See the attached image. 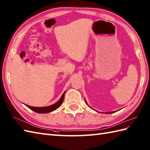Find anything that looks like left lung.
Here are the masks:
<instances>
[{
	"instance_id": "obj_1",
	"label": "left lung",
	"mask_w": 150,
	"mask_h": 150,
	"mask_svg": "<svg viewBox=\"0 0 150 150\" xmlns=\"http://www.w3.org/2000/svg\"><path fill=\"white\" fill-rule=\"evenodd\" d=\"M86 102V101H85ZM116 112V111H114V112H107V114H112V113H114V112Z\"/></svg>"
}]
</instances>
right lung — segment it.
Segmentation results:
<instances>
[{
    "instance_id": "obj_1",
    "label": "right lung",
    "mask_w": 150,
    "mask_h": 150,
    "mask_svg": "<svg viewBox=\"0 0 150 150\" xmlns=\"http://www.w3.org/2000/svg\"><path fill=\"white\" fill-rule=\"evenodd\" d=\"M64 94L65 92L62 94V96L61 97L60 100H59L57 102H56L55 103L53 104L50 106L48 107H31L29 105H25L27 107H29L30 109H31L32 110L34 111L37 113H41V114H44V113H48V112H50L52 111H54L55 109H57V108H59L60 107L62 102H63L64 100Z\"/></svg>"
}]
</instances>
